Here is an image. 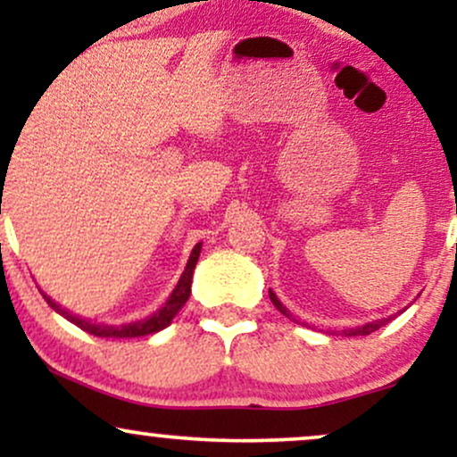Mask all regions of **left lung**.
<instances>
[{"label":"left lung","mask_w":457,"mask_h":457,"mask_svg":"<svg viewBox=\"0 0 457 457\" xmlns=\"http://www.w3.org/2000/svg\"><path fill=\"white\" fill-rule=\"evenodd\" d=\"M269 296H270V301H272V305H275L277 309H279V312L283 313V316L286 318H292V313L287 312V307H283V303L279 301V298H277V295L272 290H269ZM393 316H389V318H382V320H374V322H367V324H363V327H356V328H348L345 330V335H350V337H353V335H370V333H374V330H378L380 327H385L386 322H389ZM295 320V318H292Z\"/></svg>","instance_id":"1"}]
</instances>
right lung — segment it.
Instances as JSON below:
<instances>
[{
  "mask_svg": "<svg viewBox=\"0 0 457 457\" xmlns=\"http://www.w3.org/2000/svg\"><path fill=\"white\" fill-rule=\"evenodd\" d=\"M199 251H202V243H197L195 246H193L191 258H188V262H187V269H185V272H182L180 281H178V286L174 287V292H171V296L167 298L165 305H162L159 312L152 313V316L137 320V322L118 324V327H113V324H94V322H87V320H83L79 316H72L71 312L62 309L55 301H51L46 295H43V296L46 298V303H49V305L54 307L57 313H60V316L71 320V322L77 324L79 328H83L86 333H90V335H96V337H144V335L159 333V330L170 327L171 320L176 318V313L185 307L188 296H191L193 270H195V264L199 260Z\"/></svg>",
  "mask_w": 457,
  "mask_h": 457,
  "instance_id": "add662e5",
  "label": "right lung"
}]
</instances>
